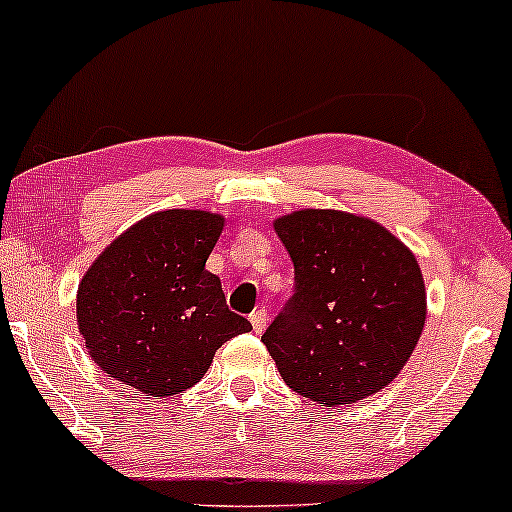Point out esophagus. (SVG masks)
<instances>
[{
  "label": "esophagus",
  "mask_w": 512,
  "mask_h": 512,
  "mask_svg": "<svg viewBox=\"0 0 512 512\" xmlns=\"http://www.w3.org/2000/svg\"><path fill=\"white\" fill-rule=\"evenodd\" d=\"M249 320H251V327H254L256 334H261V331L265 329V324H268V310H265V308L254 310Z\"/></svg>",
  "instance_id": "esophagus-1"
}]
</instances>
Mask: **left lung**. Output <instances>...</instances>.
<instances>
[{
	"label": "left lung",
	"instance_id": "1",
	"mask_svg": "<svg viewBox=\"0 0 512 512\" xmlns=\"http://www.w3.org/2000/svg\"><path fill=\"white\" fill-rule=\"evenodd\" d=\"M294 263V294L261 341L284 383L320 407L386 388L426 324L416 258L386 228L345 211L303 209L275 221Z\"/></svg>",
	"mask_w": 512,
	"mask_h": 512
}]
</instances>
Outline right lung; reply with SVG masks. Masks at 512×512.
Masks as SVG:
<instances>
[{
	"label": "right lung",
	"instance_id": "add662e5",
	"mask_svg": "<svg viewBox=\"0 0 512 512\" xmlns=\"http://www.w3.org/2000/svg\"><path fill=\"white\" fill-rule=\"evenodd\" d=\"M223 216L169 209L143 218L98 256L77 291L86 350L105 374L152 397L178 395L251 322L232 313L204 268Z\"/></svg>",
	"mask_w": 512,
	"mask_h": 512
}]
</instances>
